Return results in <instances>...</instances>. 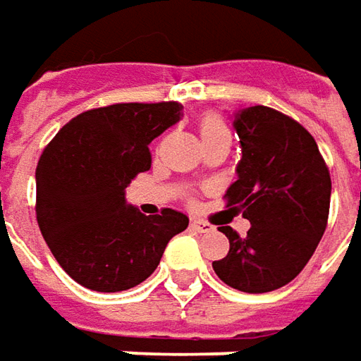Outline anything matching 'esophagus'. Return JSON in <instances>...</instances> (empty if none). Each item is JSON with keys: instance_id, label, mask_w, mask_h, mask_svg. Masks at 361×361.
<instances>
[{"instance_id": "obj_1", "label": "esophagus", "mask_w": 361, "mask_h": 361, "mask_svg": "<svg viewBox=\"0 0 361 361\" xmlns=\"http://www.w3.org/2000/svg\"><path fill=\"white\" fill-rule=\"evenodd\" d=\"M192 229L199 231V233H211L213 231V225L211 223H207V221H202V219H192Z\"/></svg>"}]
</instances>
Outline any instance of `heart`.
<instances>
[{
  "mask_svg": "<svg viewBox=\"0 0 361 361\" xmlns=\"http://www.w3.org/2000/svg\"><path fill=\"white\" fill-rule=\"evenodd\" d=\"M211 132H229L227 124L219 116H207L201 122V134H211Z\"/></svg>",
  "mask_w": 361,
  "mask_h": 361,
  "instance_id": "b5f03b06",
  "label": "heart"
}]
</instances>
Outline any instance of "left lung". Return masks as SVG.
Instances as JSON below:
<instances>
[{
	"instance_id": "1",
	"label": "left lung",
	"mask_w": 361,
	"mask_h": 361,
	"mask_svg": "<svg viewBox=\"0 0 361 361\" xmlns=\"http://www.w3.org/2000/svg\"><path fill=\"white\" fill-rule=\"evenodd\" d=\"M241 160L227 207L251 223L247 237L231 227L229 253L213 261L221 281L245 293H267L295 279L322 241L331 178L313 136L267 106L233 112Z\"/></svg>"
}]
</instances>
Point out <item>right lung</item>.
Segmentation results:
<instances>
[{
    "instance_id": "add662e5",
    "label": "right lung",
    "mask_w": 361,
    "mask_h": 361,
    "mask_svg": "<svg viewBox=\"0 0 361 361\" xmlns=\"http://www.w3.org/2000/svg\"><path fill=\"white\" fill-rule=\"evenodd\" d=\"M183 118L178 102L112 104L78 114L54 136L35 169V215L62 269L92 291L136 287L159 267L188 216H146L126 187L150 169L148 145Z\"/></svg>"
}]
</instances>
